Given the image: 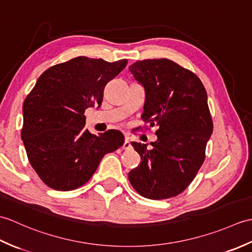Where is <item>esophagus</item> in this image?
<instances>
[{"label":"esophagus","instance_id":"esophagus-1","mask_svg":"<svg viewBox=\"0 0 252 252\" xmlns=\"http://www.w3.org/2000/svg\"><path fill=\"white\" fill-rule=\"evenodd\" d=\"M122 148L125 149V151H129V149L132 148V145H131V143H130V141H129V138H126L125 143H123Z\"/></svg>","mask_w":252,"mask_h":252}]
</instances>
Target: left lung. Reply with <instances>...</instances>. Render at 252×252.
I'll return each instance as SVG.
<instances>
[{
    "instance_id": "left-lung-1",
    "label": "left lung",
    "mask_w": 252,
    "mask_h": 252,
    "mask_svg": "<svg viewBox=\"0 0 252 252\" xmlns=\"http://www.w3.org/2000/svg\"><path fill=\"white\" fill-rule=\"evenodd\" d=\"M129 69L145 89L143 120L159 127L152 148L131 143L142 161L130 171V183L143 197L167 199L185 190L205 161L213 131L206 89L167 58L137 61Z\"/></svg>"
}]
</instances>
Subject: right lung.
Masks as SVG:
<instances>
[{"label":"right lung","instance_id":"1","mask_svg":"<svg viewBox=\"0 0 252 252\" xmlns=\"http://www.w3.org/2000/svg\"><path fill=\"white\" fill-rule=\"evenodd\" d=\"M126 63L72 58L45 70L26 97L21 140L32 168L51 189L66 191L84 185L105 155L123 145L125 136L117 130L91 134L84 111L100 106L105 85Z\"/></svg>","mask_w":252,"mask_h":252}]
</instances>
